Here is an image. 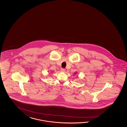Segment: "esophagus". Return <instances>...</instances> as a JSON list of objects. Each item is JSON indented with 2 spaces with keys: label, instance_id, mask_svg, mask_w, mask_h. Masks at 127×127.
Listing matches in <instances>:
<instances>
[{
  "label": "esophagus",
  "instance_id": "34e87169",
  "mask_svg": "<svg viewBox=\"0 0 127 127\" xmlns=\"http://www.w3.org/2000/svg\"><path fill=\"white\" fill-rule=\"evenodd\" d=\"M60 70L62 72H64L65 71V69L64 68H61Z\"/></svg>",
  "mask_w": 127,
  "mask_h": 127
}]
</instances>
